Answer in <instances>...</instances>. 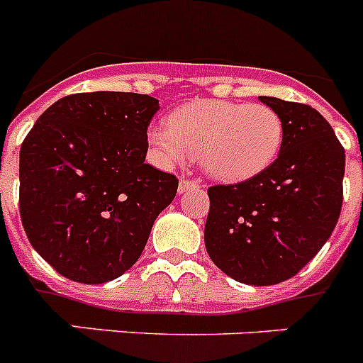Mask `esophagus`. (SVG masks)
<instances>
[{
	"label": "esophagus",
	"mask_w": 363,
	"mask_h": 363,
	"mask_svg": "<svg viewBox=\"0 0 363 363\" xmlns=\"http://www.w3.org/2000/svg\"><path fill=\"white\" fill-rule=\"evenodd\" d=\"M196 187H198V182H194V179H189V178H182L179 179L178 192L179 194H184V192L191 191V189H196Z\"/></svg>",
	"instance_id": "esophagus-1"
}]
</instances>
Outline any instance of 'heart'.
<instances>
[{
  "label": "heart",
  "instance_id": "b5f03b06",
  "mask_svg": "<svg viewBox=\"0 0 363 363\" xmlns=\"http://www.w3.org/2000/svg\"><path fill=\"white\" fill-rule=\"evenodd\" d=\"M149 143L169 165L198 156L203 171L225 182L251 178L280 152L284 121L264 104L200 99L176 108L167 125L149 129Z\"/></svg>",
  "mask_w": 363,
  "mask_h": 363
}]
</instances>
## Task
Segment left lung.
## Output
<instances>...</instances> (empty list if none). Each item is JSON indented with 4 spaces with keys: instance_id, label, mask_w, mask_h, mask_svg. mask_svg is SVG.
Listing matches in <instances>:
<instances>
[{
    "instance_id": "1",
    "label": "left lung",
    "mask_w": 363,
    "mask_h": 363,
    "mask_svg": "<svg viewBox=\"0 0 363 363\" xmlns=\"http://www.w3.org/2000/svg\"><path fill=\"white\" fill-rule=\"evenodd\" d=\"M284 121L278 158L252 178L207 189L205 247L240 284L274 285L329 240L344 201L345 150L316 108L259 96Z\"/></svg>"
}]
</instances>
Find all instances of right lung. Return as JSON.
<instances>
[{
  "mask_svg": "<svg viewBox=\"0 0 363 363\" xmlns=\"http://www.w3.org/2000/svg\"><path fill=\"white\" fill-rule=\"evenodd\" d=\"M156 98L79 92L38 118L19 150V214L30 245L79 284L121 277L142 256L178 178L145 163Z\"/></svg>",
  "mask_w": 363,
  "mask_h": 363,
  "instance_id": "obj_1",
  "label": "right lung"
}]
</instances>
